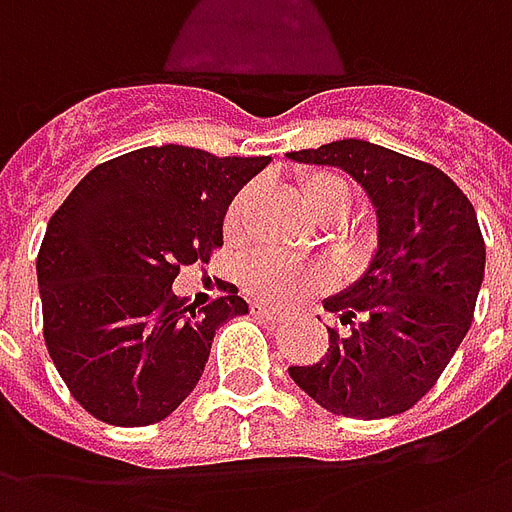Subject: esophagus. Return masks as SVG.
<instances>
[{
    "label": "esophagus",
    "mask_w": 512,
    "mask_h": 512,
    "mask_svg": "<svg viewBox=\"0 0 512 512\" xmlns=\"http://www.w3.org/2000/svg\"><path fill=\"white\" fill-rule=\"evenodd\" d=\"M251 313H253V316H259V319H267V322H281V319H283L281 313L272 311V308H267V305H259V302L253 305Z\"/></svg>",
    "instance_id": "1"
}]
</instances>
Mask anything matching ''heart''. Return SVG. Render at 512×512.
Returning a JSON list of instances; mask_svg holds the SVG:
<instances>
[{
	"instance_id": "obj_1",
	"label": "heart",
	"mask_w": 512,
	"mask_h": 512,
	"mask_svg": "<svg viewBox=\"0 0 512 512\" xmlns=\"http://www.w3.org/2000/svg\"><path fill=\"white\" fill-rule=\"evenodd\" d=\"M297 199L316 223L338 226L349 218L354 196L346 179L333 171L316 169L297 177ZM248 204H251V190H240L231 199L226 215H223L226 237L240 234ZM242 283L253 297L270 302V305H286V302L300 300L305 294L324 289L330 283V272L324 270L322 264L283 259L275 253H256L242 264Z\"/></svg>"
}]
</instances>
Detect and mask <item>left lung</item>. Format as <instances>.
I'll use <instances>...</instances> for the list:
<instances>
[{
  "label": "left lung",
  "mask_w": 512,
  "mask_h": 512,
  "mask_svg": "<svg viewBox=\"0 0 512 512\" xmlns=\"http://www.w3.org/2000/svg\"><path fill=\"white\" fill-rule=\"evenodd\" d=\"M297 163L338 166L357 179L376 210V253L368 270L324 311L319 363L292 365L294 384L327 412L382 420L412 409L469 333L486 272V242L472 201L431 163L360 138L289 152Z\"/></svg>",
  "instance_id": "obj_1"
}]
</instances>
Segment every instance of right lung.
Listing matches in <instances>:
<instances>
[{
    "label": "right lung",
    "mask_w": 512,
    "mask_h": 512,
    "mask_svg": "<svg viewBox=\"0 0 512 512\" xmlns=\"http://www.w3.org/2000/svg\"><path fill=\"white\" fill-rule=\"evenodd\" d=\"M267 163L179 144L133 149L95 166L51 215L37 253L43 338L92 417L152 425L193 393L215 330L248 302L231 289L196 308L171 283L223 245L226 207Z\"/></svg>",
    "instance_id": "right-lung-1"
}]
</instances>
